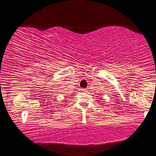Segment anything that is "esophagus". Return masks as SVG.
Wrapping results in <instances>:
<instances>
[{
  "mask_svg": "<svg viewBox=\"0 0 156 156\" xmlns=\"http://www.w3.org/2000/svg\"><path fill=\"white\" fill-rule=\"evenodd\" d=\"M81 91L82 92H87V89H81Z\"/></svg>",
  "mask_w": 156,
  "mask_h": 156,
  "instance_id": "esophagus-1",
  "label": "esophagus"
}]
</instances>
